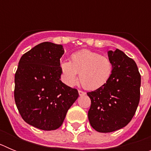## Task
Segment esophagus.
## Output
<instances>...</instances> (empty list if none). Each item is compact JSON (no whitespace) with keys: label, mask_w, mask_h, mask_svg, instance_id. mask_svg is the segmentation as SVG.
<instances>
[{"label":"esophagus","mask_w":151,"mask_h":151,"mask_svg":"<svg viewBox=\"0 0 151 151\" xmlns=\"http://www.w3.org/2000/svg\"><path fill=\"white\" fill-rule=\"evenodd\" d=\"M78 94H79L80 96H83V95H85L86 94V93H85V91H78Z\"/></svg>","instance_id":"esophagus-1"}]
</instances>
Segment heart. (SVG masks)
Returning a JSON list of instances; mask_svg holds the SVG:
<instances>
[{
	"label": "heart",
	"mask_w": 151,
	"mask_h": 151,
	"mask_svg": "<svg viewBox=\"0 0 151 151\" xmlns=\"http://www.w3.org/2000/svg\"><path fill=\"white\" fill-rule=\"evenodd\" d=\"M60 69L64 82L73 86L80 82L88 90H97L106 85L110 80L113 66L108 57L97 52L84 49L72 55L71 62L63 61Z\"/></svg>",
	"instance_id": "obj_1"
}]
</instances>
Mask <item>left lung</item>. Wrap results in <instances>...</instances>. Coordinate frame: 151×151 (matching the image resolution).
<instances>
[{"label": "left lung", "instance_id": "8db88e82", "mask_svg": "<svg viewBox=\"0 0 151 151\" xmlns=\"http://www.w3.org/2000/svg\"><path fill=\"white\" fill-rule=\"evenodd\" d=\"M112 76L103 87L88 92L91 104L88 116L97 132H112L127 125L140 101L141 75L135 62L122 50H109Z\"/></svg>", "mask_w": 151, "mask_h": 151}]
</instances>
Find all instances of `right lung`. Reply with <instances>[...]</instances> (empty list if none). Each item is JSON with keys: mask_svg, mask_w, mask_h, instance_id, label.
Segmentation results:
<instances>
[{"mask_svg": "<svg viewBox=\"0 0 151 151\" xmlns=\"http://www.w3.org/2000/svg\"><path fill=\"white\" fill-rule=\"evenodd\" d=\"M63 45L43 42L22 56L15 74L14 98L23 120L41 130L60 127L78 91L61 82Z\"/></svg>", "mask_w": 151, "mask_h": 151, "instance_id": "add662e5", "label": "right lung"}]
</instances>
